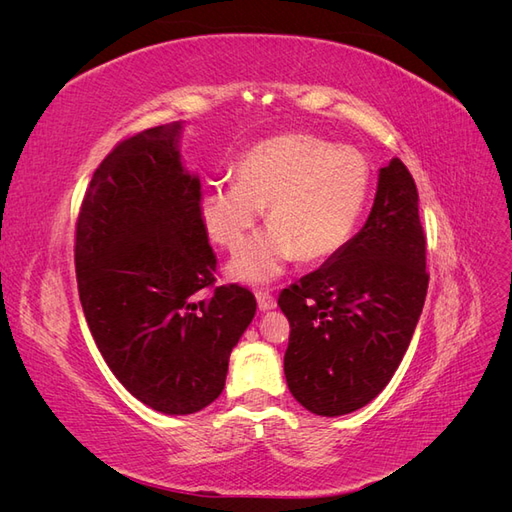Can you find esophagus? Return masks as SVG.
Instances as JSON below:
<instances>
[{"instance_id": "34e87169", "label": "esophagus", "mask_w": 512, "mask_h": 512, "mask_svg": "<svg viewBox=\"0 0 512 512\" xmlns=\"http://www.w3.org/2000/svg\"><path fill=\"white\" fill-rule=\"evenodd\" d=\"M256 301H258V309L260 312H269V309H273L277 303H275V297L269 292V290H258L256 292Z\"/></svg>"}]
</instances>
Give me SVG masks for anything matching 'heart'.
I'll list each match as a JSON object with an SVG mask.
<instances>
[{"mask_svg": "<svg viewBox=\"0 0 512 512\" xmlns=\"http://www.w3.org/2000/svg\"><path fill=\"white\" fill-rule=\"evenodd\" d=\"M371 170L359 151L305 132L277 134L247 149L237 179L211 183L200 218L213 243L237 250L267 207L271 226L235 254L232 280L265 284L290 260L320 262L337 254L365 209Z\"/></svg>", "mask_w": 512, "mask_h": 512, "instance_id": "obj_1", "label": "heart"}]
</instances>
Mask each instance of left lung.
<instances>
[{"label":"left lung","mask_w":512,"mask_h":512,"mask_svg":"<svg viewBox=\"0 0 512 512\" xmlns=\"http://www.w3.org/2000/svg\"><path fill=\"white\" fill-rule=\"evenodd\" d=\"M425 245L416 183L393 158L365 226L277 299L290 322L284 374L303 408L350 414L389 384L427 297Z\"/></svg>","instance_id":"1"}]
</instances>
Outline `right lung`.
<instances>
[{
  "instance_id": "obj_1",
  "label": "right lung",
  "mask_w": 512,
  "mask_h": 512,
  "mask_svg": "<svg viewBox=\"0 0 512 512\" xmlns=\"http://www.w3.org/2000/svg\"><path fill=\"white\" fill-rule=\"evenodd\" d=\"M179 132L173 121L115 145L89 181L74 241L98 350L138 401L164 414H194L220 397L230 352L256 314L247 288H213L218 258Z\"/></svg>"
}]
</instances>
